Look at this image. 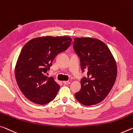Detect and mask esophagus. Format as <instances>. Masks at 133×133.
Instances as JSON below:
<instances>
[{"label":"esophagus","mask_w":133,"mask_h":133,"mask_svg":"<svg viewBox=\"0 0 133 133\" xmlns=\"http://www.w3.org/2000/svg\"><path fill=\"white\" fill-rule=\"evenodd\" d=\"M63 83H64V85H69V84L70 83V82H69V81H63Z\"/></svg>","instance_id":"34e87169"}]
</instances>
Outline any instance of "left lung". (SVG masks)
I'll return each mask as SVG.
<instances>
[{"mask_svg":"<svg viewBox=\"0 0 133 133\" xmlns=\"http://www.w3.org/2000/svg\"><path fill=\"white\" fill-rule=\"evenodd\" d=\"M79 57L81 69L88 71L81 79V89L75 94L76 99L84 105H95L104 99L114 85L117 67L107 45L92 38H76L73 43Z\"/></svg>","mask_w":133,"mask_h":133,"instance_id":"1","label":"left lung"}]
</instances>
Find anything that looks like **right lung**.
Masks as SVG:
<instances>
[{
  "mask_svg": "<svg viewBox=\"0 0 133 133\" xmlns=\"http://www.w3.org/2000/svg\"><path fill=\"white\" fill-rule=\"evenodd\" d=\"M69 37H42L29 41L22 48L15 75L23 94L32 102L44 105L53 100L60 85L45 75L56 56L69 47Z\"/></svg>",
  "mask_w": 133,
  "mask_h": 133,
  "instance_id": "obj_1",
  "label": "right lung"
}]
</instances>
